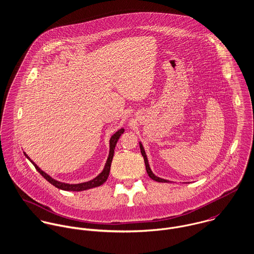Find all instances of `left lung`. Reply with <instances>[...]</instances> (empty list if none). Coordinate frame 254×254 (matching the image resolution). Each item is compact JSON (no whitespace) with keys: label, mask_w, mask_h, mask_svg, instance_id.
Wrapping results in <instances>:
<instances>
[{"label":"left lung","mask_w":254,"mask_h":254,"mask_svg":"<svg viewBox=\"0 0 254 254\" xmlns=\"http://www.w3.org/2000/svg\"><path fill=\"white\" fill-rule=\"evenodd\" d=\"M140 148H141V153H142V155H143V157H144V159H145V169H146V172H147V174H148L149 178L156 182H161V183H168V182H169L168 180H164V179H161V178H159V177H156V176H155V175L152 173V171L150 170V168H149V165H148V161H147V157H146V154H145V149H144L143 145H142L141 143H140Z\"/></svg>","instance_id":"obj_1"}]
</instances>
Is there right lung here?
I'll return each instance as SVG.
<instances>
[{
	"label": "right lung",
	"mask_w": 254,
	"mask_h": 254,
	"mask_svg": "<svg viewBox=\"0 0 254 254\" xmlns=\"http://www.w3.org/2000/svg\"><path fill=\"white\" fill-rule=\"evenodd\" d=\"M124 132V129L121 128L120 130H118L114 135L111 136L110 138V141H109V155L108 160H107V163L105 165V168L103 170V172L98 175L95 179L91 180L89 182H85V183H81V184H65V183H62V182L56 181L54 180L52 177H50L48 174H46L44 171H42L36 164L28 157V155L24 152L25 156L32 162V164L35 166L37 171L47 180L49 183H51L52 185H54L55 187H57L58 189H61V190H73V191H80V190H89V189H92V188H95V187H99L101 185H103L105 182L108 180L109 175V171H110V165H111V161H112V158H113V154H114V148H115V145L117 144V141L118 139L120 138V136L123 134Z\"/></svg>",
	"instance_id": "add662e5"
}]
</instances>
